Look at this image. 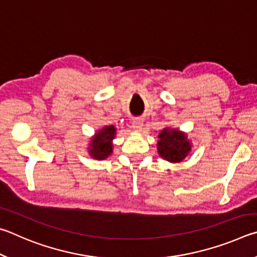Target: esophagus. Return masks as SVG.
<instances>
[{
	"mask_svg": "<svg viewBox=\"0 0 257 257\" xmlns=\"http://www.w3.org/2000/svg\"><path fill=\"white\" fill-rule=\"evenodd\" d=\"M132 127L134 128V131L141 132L142 127H143V119L142 118H134L132 120Z\"/></svg>",
	"mask_w": 257,
	"mask_h": 257,
	"instance_id": "1",
	"label": "esophagus"
}]
</instances>
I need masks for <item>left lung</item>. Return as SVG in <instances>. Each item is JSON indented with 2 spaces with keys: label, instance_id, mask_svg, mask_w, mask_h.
<instances>
[{
  "label": "left lung",
  "instance_id": "1",
  "mask_svg": "<svg viewBox=\"0 0 257 257\" xmlns=\"http://www.w3.org/2000/svg\"><path fill=\"white\" fill-rule=\"evenodd\" d=\"M157 149L161 158L172 164L182 163L192 151V142L187 134L178 128L165 127L159 133Z\"/></svg>",
  "mask_w": 257,
  "mask_h": 257
}]
</instances>
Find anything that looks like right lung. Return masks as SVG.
<instances>
[{
  "label": "right lung",
  "mask_w": 257,
  "mask_h": 257,
  "mask_svg": "<svg viewBox=\"0 0 257 257\" xmlns=\"http://www.w3.org/2000/svg\"><path fill=\"white\" fill-rule=\"evenodd\" d=\"M116 132L117 128L114 125H107L94 133L88 147V152L92 159L105 160L112 154V140Z\"/></svg>",
  "instance_id": "1"
}]
</instances>
